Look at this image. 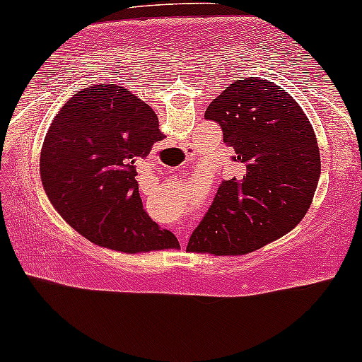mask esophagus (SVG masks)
I'll return each instance as SVG.
<instances>
[{
  "instance_id": "obj_1",
  "label": "esophagus",
  "mask_w": 362,
  "mask_h": 362,
  "mask_svg": "<svg viewBox=\"0 0 362 362\" xmlns=\"http://www.w3.org/2000/svg\"><path fill=\"white\" fill-rule=\"evenodd\" d=\"M177 233H180V243L182 244V246H185V244H186V236H185V233H182L181 230L177 231Z\"/></svg>"
}]
</instances>
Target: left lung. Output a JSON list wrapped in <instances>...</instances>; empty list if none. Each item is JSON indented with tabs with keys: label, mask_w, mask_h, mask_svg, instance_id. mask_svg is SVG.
Returning <instances> with one entry per match:
<instances>
[{
	"label": "left lung",
	"mask_w": 362,
	"mask_h": 362,
	"mask_svg": "<svg viewBox=\"0 0 362 362\" xmlns=\"http://www.w3.org/2000/svg\"><path fill=\"white\" fill-rule=\"evenodd\" d=\"M235 150L236 176L218 186L187 251L247 254L293 230L308 212L320 176L313 126L286 90L269 81H236L209 105Z\"/></svg>",
	"instance_id": "obj_1"
}]
</instances>
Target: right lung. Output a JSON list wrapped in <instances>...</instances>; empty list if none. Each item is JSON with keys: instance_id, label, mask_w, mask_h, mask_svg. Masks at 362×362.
Segmentation results:
<instances>
[{"instance_id": "obj_1", "label": "right lung", "mask_w": 362, "mask_h": 362, "mask_svg": "<svg viewBox=\"0 0 362 362\" xmlns=\"http://www.w3.org/2000/svg\"><path fill=\"white\" fill-rule=\"evenodd\" d=\"M146 102L116 84L82 88L59 110L40 153L43 187L58 214L98 246L121 252L177 247L144 210L136 162L162 141Z\"/></svg>"}]
</instances>
